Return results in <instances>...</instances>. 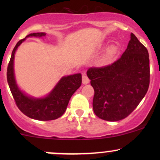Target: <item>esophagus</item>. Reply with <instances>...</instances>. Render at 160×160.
Listing matches in <instances>:
<instances>
[{"label":"esophagus","instance_id":"1","mask_svg":"<svg viewBox=\"0 0 160 160\" xmlns=\"http://www.w3.org/2000/svg\"><path fill=\"white\" fill-rule=\"evenodd\" d=\"M82 83H83V84H87V83H89V79L88 78V77L86 76L85 74H82Z\"/></svg>","mask_w":160,"mask_h":160}]
</instances>
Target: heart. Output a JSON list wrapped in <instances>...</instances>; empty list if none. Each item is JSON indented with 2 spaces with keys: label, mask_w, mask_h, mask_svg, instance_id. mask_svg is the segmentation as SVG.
Wrapping results in <instances>:
<instances>
[{
  "label": "heart",
  "mask_w": 160,
  "mask_h": 160,
  "mask_svg": "<svg viewBox=\"0 0 160 160\" xmlns=\"http://www.w3.org/2000/svg\"><path fill=\"white\" fill-rule=\"evenodd\" d=\"M117 52V48L116 46H111L108 49V56L109 58H113L114 57L116 53Z\"/></svg>",
  "instance_id": "1"
}]
</instances>
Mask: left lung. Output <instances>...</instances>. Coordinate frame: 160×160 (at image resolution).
<instances>
[{"label":"left lung","instance_id":"left-lung-1","mask_svg":"<svg viewBox=\"0 0 160 160\" xmlns=\"http://www.w3.org/2000/svg\"><path fill=\"white\" fill-rule=\"evenodd\" d=\"M86 74L95 91V115L107 121L122 120L137 108L149 88L148 51L132 33L119 59L103 67L89 68Z\"/></svg>","mask_w":160,"mask_h":160}]
</instances>
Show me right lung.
<instances>
[{"instance_id":"1","label":"right lung","mask_w":160,"mask_h":160,"mask_svg":"<svg viewBox=\"0 0 160 160\" xmlns=\"http://www.w3.org/2000/svg\"><path fill=\"white\" fill-rule=\"evenodd\" d=\"M45 33H33L26 36L42 38ZM25 40H20L14 47L8 64L7 79L9 86L18 108L25 115L32 119L42 121L53 120L63 115L72 95L82 83L81 74L63 77L54 89L45 98H35L28 96L18 87L14 77L13 61L18 47Z\"/></svg>"}]
</instances>
